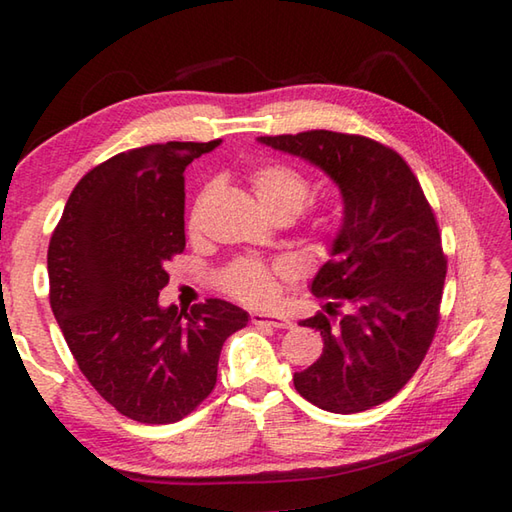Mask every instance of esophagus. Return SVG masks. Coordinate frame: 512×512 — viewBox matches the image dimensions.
Returning a JSON list of instances; mask_svg holds the SVG:
<instances>
[{
	"mask_svg": "<svg viewBox=\"0 0 512 512\" xmlns=\"http://www.w3.org/2000/svg\"><path fill=\"white\" fill-rule=\"evenodd\" d=\"M250 320L255 325H268V327H277V329H291L293 320L284 314H268V311H253L250 314Z\"/></svg>",
	"mask_w": 512,
	"mask_h": 512,
	"instance_id": "1",
	"label": "esophagus"
}]
</instances>
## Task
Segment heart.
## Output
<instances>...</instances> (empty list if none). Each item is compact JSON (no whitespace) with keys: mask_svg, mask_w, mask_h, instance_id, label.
Masks as SVG:
<instances>
[{"mask_svg":"<svg viewBox=\"0 0 512 512\" xmlns=\"http://www.w3.org/2000/svg\"><path fill=\"white\" fill-rule=\"evenodd\" d=\"M253 189L259 203L264 205L268 214H289L291 219L302 212L307 205L311 189L305 176L293 171L284 164H264L253 173ZM201 203L198 198L192 214H189V228H198L201 219ZM318 228H325V223H318ZM287 266H268L259 259H239L221 273V287L232 298L250 302V305H266L277 293V275H289Z\"/></svg>","mask_w":512,"mask_h":512,"instance_id":"b5f03b06","label":"heart"}]
</instances>
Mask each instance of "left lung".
<instances>
[{
	"label": "left lung",
	"mask_w": 512,
	"mask_h": 512,
	"mask_svg": "<svg viewBox=\"0 0 512 512\" xmlns=\"http://www.w3.org/2000/svg\"><path fill=\"white\" fill-rule=\"evenodd\" d=\"M257 142L311 162L343 196L332 259L311 280L314 296L334 302L327 316L300 320L323 336V354L293 386L323 411H368L413 377L436 334L447 273L436 216L402 155L368 137L307 131Z\"/></svg>",
	"instance_id": "1"
}]
</instances>
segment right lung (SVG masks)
<instances>
[{"label":"right lung","instance_id":"right-lung-1","mask_svg":"<svg viewBox=\"0 0 512 512\" xmlns=\"http://www.w3.org/2000/svg\"><path fill=\"white\" fill-rule=\"evenodd\" d=\"M221 144L167 142L85 173L49 241V302L76 363L126 418L169 424L216 384L225 339L248 314L210 298L162 307L167 262L185 250L187 164Z\"/></svg>","mask_w":512,"mask_h":512}]
</instances>
